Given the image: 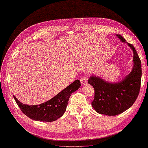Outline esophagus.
<instances>
[{
  "instance_id": "1",
  "label": "esophagus",
  "mask_w": 148,
  "mask_h": 148,
  "mask_svg": "<svg viewBox=\"0 0 148 148\" xmlns=\"http://www.w3.org/2000/svg\"><path fill=\"white\" fill-rule=\"evenodd\" d=\"M80 81L81 83H82V85H85L87 83V78L85 76H84L83 77L80 79Z\"/></svg>"
}]
</instances>
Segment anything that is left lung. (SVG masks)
Returning a JSON list of instances; mask_svg holds the SVG:
<instances>
[{
    "mask_svg": "<svg viewBox=\"0 0 148 148\" xmlns=\"http://www.w3.org/2000/svg\"><path fill=\"white\" fill-rule=\"evenodd\" d=\"M121 42L127 43L133 52V67L130 73L120 82L109 83L94 75L88 84L94 88V98L92 106L97 112L115 116L130 108L136 100L141 87V62L134 46L127 42L122 36L117 34Z\"/></svg>",
    "mask_w": 148,
    "mask_h": 148,
    "instance_id": "1",
    "label": "left lung"
}]
</instances>
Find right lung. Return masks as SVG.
I'll return each mask as SVG.
<instances>
[{"label": "right lung", "instance_id": "right-lung-1", "mask_svg": "<svg viewBox=\"0 0 148 148\" xmlns=\"http://www.w3.org/2000/svg\"><path fill=\"white\" fill-rule=\"evenodd\" d=\"M80 86V81L77 79L54 98L39 105L29 106L19 102L15 96L13 97L22 112L29 119L43 122H52L57 120L64 114L71 95L77 90Z\"/></svg>", "mask_w": 148, "mask_h": 148}]
</instances>
